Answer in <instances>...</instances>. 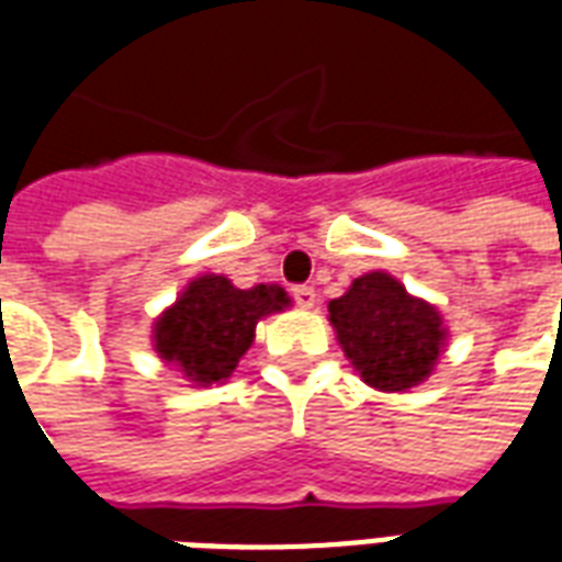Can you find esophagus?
<instances>
[{"label": "esophagus", "mask_w": 562, "mask_h": 562, "mask_svg": "<svg viewBox=\"0 0 562 562\" xmlns=\"http://www.w3.org/2000/svg\"><path fill=\"white\" fill-rule=\"evenodd\" d=\"M292 297H294V304L304 306V310H310V306L316 304L318 294H316V289H313V285H294Z\"/></svg>", "instance_id": "obj_1"}]
</instances>
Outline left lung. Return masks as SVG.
Segmentation results:
<instances>
[{
	"instance_id": "left-lung-1",
	"label": "left lung",
	"mask_w": 562,
	"mask_h": 562,
	"mask_svg": "<svg viewBox=\"0 0 562 562\" xmlns=\"http://www.w3.org/2000/svg\"><path fill=\"white\" fill-rule=\"evenodd\" d=\"M342 352L367 385L403 391L434 370L446 328L436 306L424 304L389 273H367L328 304Z\"/></svg>"
}]
</instances>
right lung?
<instances>
[{
	"label": "right lung",
	"instance_id": "obj_1",
	"mask_svg": "<svg viewBox=\"0 0 562 562\" xmlns=\"http://www.w3.org/2000/svg\"><path fill=\"white\" fill-rule=\"evenodd\" d=\"M282 306L289 294L277 285L234 289L225 277H201L156 322V349L192 382H220L252 346L258 318Z\"/></svg>",
	"mask_w": 562,
	"mask_h": 562
}]
</instances>
